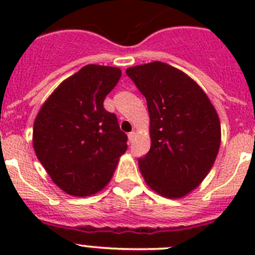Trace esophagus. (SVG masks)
<instances>
[{
	"instance_id": "1",
	"label": "esophagus",
	"mask_w": 255,
	"mask_h": 255,
	"mask_svg": "<svg viewBox=\"0 0 255 255\" xmlns=\"http://www.w3.org/2000/svg\"><path fill=\"white\" fill-rule=\"evenodd\" d=\"M135 135H136V134H135L134 131H131V132H129V134H128V138H129L130 143H131V141L135 139Z\"/></svg>"
}]
</instances>
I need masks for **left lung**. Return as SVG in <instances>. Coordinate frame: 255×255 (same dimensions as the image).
Here are the masks:
<instances>
[{
	"label": "left lung",
	"mask_w": 255,
	"mask_h": 255,
	"mask_svg": "<svg viewBox=\"0 0 255 255\" xmlns=\"http://www.w3.org/2000/svg\"><path fill=\"white\" fill-rule=\"evenodd\" d=\"M126 74L145 97L150 119V149L139 158V170L162 197H185L216 161L217 112L203 89L176 67L154 61L129 67Z\"/></svg>",
	"instance_id": "obj_1"
}]
</instances>
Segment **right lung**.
Listing matches in <instances>:
<instances>
[{
  "instance_id": "obj_1",
  "label": "right lung",
  "mask_w": 255,
  "mask_h": 255,
  "mask_svg": "<svg viewBox=\"0 0 255 255\" xmlns=\"http://www.w3.org/2000/svg\"><path fill=\"white\" fill-rule=\"evenodd\" d=\"M121 78L119 67L87 65L61 83L38 112L33 147L52 181L74 197L107 185L128 136L103 101Z\"/></svg>"
}]
</instances>
